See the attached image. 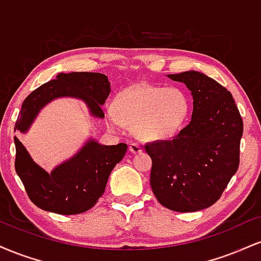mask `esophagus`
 Listing matches in <instances>:
<instances>
[{"label": "esophagus", "instance_id": "34e87169", "mask_svg": "<svg viewBox=\"0 0 261 261\" xmlns=\"http://www.w3.org/2000/svg\"><path fill=\"white\" fill-rule=\"evenodd\" d=\"M130 151L133 153H140V152H142V147L139 142H130Z\"/></svg>", "mask_w": 261, "mask_h": 261}]
</instances>
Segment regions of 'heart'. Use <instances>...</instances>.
Instances as JSON below:
<instances>
[{
	"label": "heart",
	"mask_w": 261,
	"mask_h": 261,
	"mask_svg": "<svg viewBox=\"0 0 261 261\" xmlns=\"http://www.w3.org/2000/svg\"><path fill=\"white\" fill-rule=\"evenodd\" d=\"M189 115L190 99L181 88L140 85L116 95L114 110H108L106 121L115 133L127 126L140 139L162 141L180 133Z\"/></svg>",
	"instance_id": "b5f03b06"
}]
</instances>
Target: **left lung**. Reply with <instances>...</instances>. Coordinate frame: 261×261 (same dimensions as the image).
<instances>
[{
    "mask_svg": "<svg viewBox=\"0 0 261 261\" xmlns=\"http://www.w3.org/2000/svg\"><path fill=\"white\" fill-rule=\"evenodd\" d=\"M193 95V115L172 140L147 143L151 188L158 202L176 212L210 207L239 167L243 120L229 91L197 71L168 74Z\"/></svg>",
    "mask_w": 261,
    "mask_h": 261,
    "instance_id": "left-lung-1",
    "label": "left lung"
}]
</instances>
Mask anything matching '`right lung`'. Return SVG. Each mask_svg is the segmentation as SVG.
<instances>
[{
    "label": "right lung",
    "mask_w": 261,
    "mask_h": 261,
    "mask_svg": "<svg viewBox=\"0 0 261 261\" xmlns=\"http://www.w3.org/2000/svg\"><path fill=\"white\" fill-rule=\"evenodd\" d=\"M109 94L110 82L106 74L59 73L56 80L44 83L25 98L14 131L27 133L41 108L61 97L82 99L93 116L103 119L101 106ZM14 145V167L29 199L39 208L59 215H77L92 208L103 195L114 167L127 149L126 143L104 146L91 139L73 157L47 173L32 160L17 136Z\"/></svg>",
    "instance_id": "add662e5"
}]
</instances>
